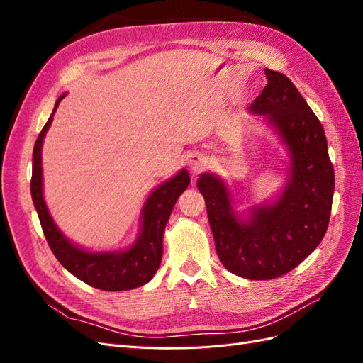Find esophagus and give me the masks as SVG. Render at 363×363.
<instances>
[{
  "label": "esophagus",
  "mask_w": 363,
  "mask_h": 363,
  "mask_svg": "<svg viewBox=\"0 0 363 363\" xmlns=\"http://www.w3.org/2000/svg\"><path fill=\"white\" fill-rule=\"evenodd\" d=\"M188 163H189L191 171H192L194 174H199L200 171H203V169L206 168L207 157H206L204 155H199V152H196V155L191 156V159H189Z\"/></svg>",
  "instance_id": "esophagus-1"
}]
</instances>
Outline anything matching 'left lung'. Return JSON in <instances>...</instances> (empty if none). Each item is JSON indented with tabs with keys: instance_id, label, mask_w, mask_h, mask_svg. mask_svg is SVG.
Segmentation results:
<instances>
[{
	"instance_id": "left-lung-1",
	"label": "left lung",
	"mask_w": 363,
	"mask_h": 363,
	"mask_svg": "<svg viewBox=\"0 0 363 363\" xmlns=\"http://www.w3.org/2000/svg\"><path fill=\"white\" fill-rule=\"evenodd\" d=\"M268 84L250 106L276 128L291 156V175L279 200L252 207L248 219L233 211L225 183L199 179L215 248L239 277L271 280L292 271L323 240L332 212L335 171L320 119L286 75L265 69Z\"/></svg>"
}]
</instances>
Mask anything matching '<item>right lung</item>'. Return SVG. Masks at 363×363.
<instances>
[{
	"mask_svg": "<svg viewBox=\"0 0 363 363\" xmlns=\"http://www.w3.org/2000/svg\"><path fill=\"white\" fill-rule=\"evenodd\" d=\"M63 98L65 94L59 96L50 119L43 125L33 148L30 189L43 235L62 265L89 286L103 291H128L139 288L148 283L160 267L164 225L168 223L175 201L189 186L191 177L188 171L182 169L175 177L152 191L142 208L140 235L128 250L91 252L74 245L62 235L56 223L52 221L42 194V142L52 123V115L57 111V106Z\"/></svg>",
	"mask_w": 363,
	"mask_h": 363,
	"instance_id": "1",
	"label": "right lung"
}]
</instances>
